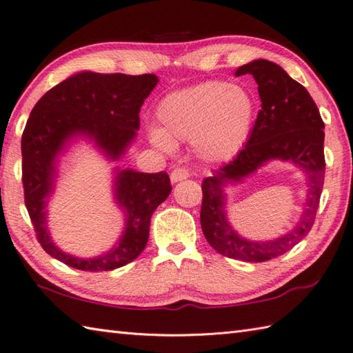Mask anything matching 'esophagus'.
<instances>
[{
	"instance_id": "esophagus-1",
	"label": "esophagus",
	"mask_w": 353,
	"mask_h": 353,
	"mask_svg": "<svg viewBox=\"0 0 353 353\" xmlns=\"http://www.w3.org/2000/svg\"><path fill=\"white\" fill-rule=\"evenodd\" d=\"M188 177H190V171H188V170L183 168V167L174 168L173 171H171V174H170V179H171V182H173V183L180 182V180H185V179H188Z\"/></svg>"
}]
</instances>
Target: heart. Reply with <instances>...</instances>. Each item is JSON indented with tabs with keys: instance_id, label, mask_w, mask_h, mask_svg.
Masks as SVG:
<instances>
[{
	"instance_id": "b5f03b06",
	"label": "heart",
	"mask_w": 353,
	"mask_h": 353,
	"mask_svg": "<svg viewBox=\"0 0 353 353\" xmlns=\"http://www.w3.org/2000/svg\"><path fill=\"white\" fill-rule=\"evenodd\" d=\"M257 117V101L241 85L210 79L167 94L157 108L159 129L150 139L161 149L173 141H192L204 161L234 158L247 144Z\"/></svg>"
}]
</instances>
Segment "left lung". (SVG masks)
I'll list each match as a JSON object with an SVG mask.
<instances>
[{
  "label": "left lung",
  "instance_id": "1",
  "mask_svg": "<svg viewBox=\"0 0 353 353\" xmlns=\"http://www.w3.org/2000/svg\"><path fill=\"white\" fill-rule=\"evenodd\" d=\"M247 73L259 85L261 110L237 157L203 180L200 223L204 237L215 251L230 259L260 263L292 250L314 224L325 180V123L307 88L292 79L281 65L254 60L241 65L234 75ZM272 159L290 160L305 170L309 180L306 208L300 223L288 235L268 243L248 241L228 224L223 188Z\"/></svg>",
  "mask_w": 353,
  "mask_h": 353
}]
</instances>
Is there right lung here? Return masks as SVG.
Instances as JSON below:
<instances>
[{
	"label": "right lung",
	"instance_id": "right-lung-1",
	"mask_svg": "<svg viewBox=\"0 0 353 353\" xmlns=\"http://www.w3.org/2000/svg\"><path fill=\"white\" fill-rule=\"evenodd\" d=\"M158 81L152 73L79 72L52 87L32 108L21 141L23 196L39 243L64 265L90 272L112 270L145 248L152 214L171 192L165 171L117 170L114 195L126 214V227L116 247L99 257L78 259L55 247L46 227V206L54 191L57 157L65 144L87 137L105 157L120 159L139 129V108Z\"/></svg>",
	"mask_w": 353,
	"mask_h": 353
}]
</instances>
